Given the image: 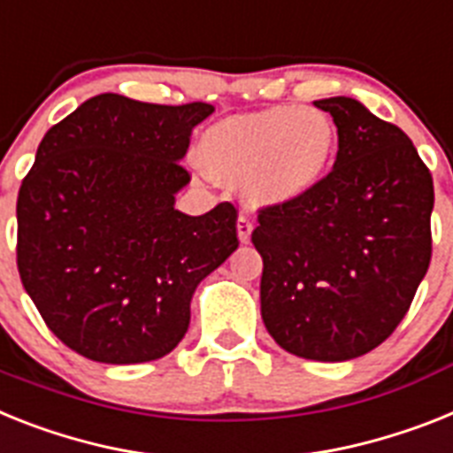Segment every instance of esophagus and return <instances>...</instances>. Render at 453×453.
<instances>
[{
    "label": "esophagus",
    "instance_id": "obj_1",
    "mask_svg": "<svg viewBox=\"0 0 453 453\" xmlns=\"http://www.w3.org/2000/svg\"><path fill=\"white\" fill-rule=\"evenodd\" d=\"M250 233H253V220H250L249 214H239L237 219V234L242 244H249Z\"/></svg>",
    "mask_w": 453,
    "mask_h": 453
}]
</instances>
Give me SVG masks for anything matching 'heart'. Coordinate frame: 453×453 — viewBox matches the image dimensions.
Wrapping results in <instances>:
<instances>
[{
	"label": "heart",
	"mask_w": 453,
	"mask_h": 453,
	"mask_svg": "<svg viewBox=\"0 0 453 453\" xmlns=\"http://www.w3.org/2000/svg\"><path fill=\"white\" fill-rule=\"evenodd\" d=\"M334 150L336 128L322 110L269 108L209 128L200 158L219 180L244 181L250 204L285 207L318 188Z\"/></svg>",
	"instance_id": "b5f03b06"
}]
</instances>
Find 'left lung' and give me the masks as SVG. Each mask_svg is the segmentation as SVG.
I'll return each instance as SVG.
<instances>
[{"label": "left lung", "mask_w": 453, "mask_h": 453, "mask_svg": "<svg viewBox=\"0 0 453 453\" xmlns=\"http://www.w3.org/2000/svg\"><path fill=\"white\" fill-rule=\"evenodd\" d=\"M334 117L332 173L299 203L262 207L260 306L290 355L348 362L405 318L431 265L433 177L412 140L359 101H315Z\"/></svg>", "instance_id": "8db88e82"}]
</instances>
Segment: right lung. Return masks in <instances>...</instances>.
I'll list each match as a JSON object with an SVG mask.
<instances>
[{
  "label": "right lung",
  "mask_w": 453,
  "mask_h": 453,
  "mask_svg": "<svg viewBox=\"0 0 453 453\" xmlns=\"http://www.w3.org/2000/svg\"><path fill=\"white\" fill-rule=\"evenodd\" d=\"M209 104L98 94L45 133L18 193V272L48 329L101 364L173 352L197 283L239 246L237 209H174Z\"/></svg>",
  "instance_id": "add662e5"
}]
</instances>
